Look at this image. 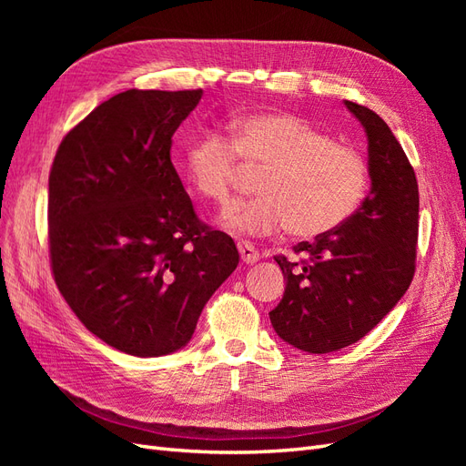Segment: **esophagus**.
I'll return each mask as SVG.
<instances>
[{
	"label": "esophagus",
	"mask_w": 466,
	"mask_h": 466,
	"mask_svg": "<svg viewBox=\"0 0 466 466\" xmlns=\"http://www.w3.org/2000/svg\"><path fill=\"white\" fill-rule=\"evenodd\" d=\"M237 248H238V255H241V260H243L245 264H257V262L260 260L258 250H257L255 247H252L250 243L238 241V243H237Z\"/></svg>",
	"instance_id": "1"
}]
</instances>
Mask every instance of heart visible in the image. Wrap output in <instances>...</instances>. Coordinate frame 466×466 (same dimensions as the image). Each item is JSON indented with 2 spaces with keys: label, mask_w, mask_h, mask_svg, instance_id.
<instances>
[{
  "label": "heart",
  "mask_w": 466,
  "mask_h": 466,
  "mask_svg": "<svg viewBox=\"0 0 466 466\" xmlns=\"http://www.w3.org/2000/svg\"><path fill=\"white\" fill-rule=\"evenodd\" d=\"M238 155L264 167L258 198L237 202L223 214L225 228L241 235H272L289 228L299 238L336 231L356 214L370 190L363 155L286 112H260L238 120L233 137L208 130L185 153L192 188L218 204L229 202Z\"/></svg>",
  "instance_id": "b5f03b06"
}]
</instances>
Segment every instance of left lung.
Listing matches in <instances>:
<instances>
[{"label": "left lung", "instance_id": "8db88e82", "mask_svg": "<svg viewBox=\"0 0 466 466\" xmlns=\"http://www.w3.org/2000/svg\"><path fill=\"white\" fill-rule=\"evenodd\" d=\"M368 136L371 190L342 228L293 247L301 262L274 257L286 279L270 311L281 340L309 354L358 342L399 303L414 278L418 182L387 122L344 101Z\"/></svg>", "mask_w": 466, "mask_h": 466}]
</instances>
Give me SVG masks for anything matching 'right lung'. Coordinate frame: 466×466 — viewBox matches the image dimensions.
<instances>
[{"mask_svg":"<svg viewBox=\"0 0 466 466\" xmlns=\"http://www.w3.org/2000/svg\"><path fill=\"white\" fill-rule=\"evenodd\" d=\"M202 89L118 93L69 130L48 178L56 286L86 329L137 358L190 342L238 264L233 238L196 216L171 161Z\"/></svg>","mask_w":466,"mask_h":466,"instance_id":"right-lung-1","label":"right lung"}]
</instances>
